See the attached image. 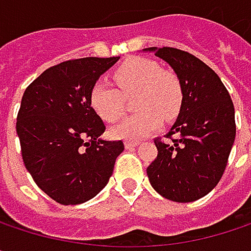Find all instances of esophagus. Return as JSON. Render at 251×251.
Returning <instances> with one entry per match:
<instances>
[{
  "label": "esophagus",
  "mask_w": 251,
  "mask_h": 251,
  "mask_svg": "<svg viewBox=\"0 0 251 251\" xmlns=\"http://www.w3.org/2000/svg\"><path fill=\"white\" fill-rule=\"evenodd\" d=\"M136 145H139V141H125V147L126 148H132V147H136Z\"/></svg>",
  "instance_id": "esophagus-1"
}]
</instances>
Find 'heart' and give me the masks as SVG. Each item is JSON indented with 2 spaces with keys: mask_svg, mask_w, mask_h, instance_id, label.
<instances>
[{
  "mask_svg": "<svg viewBox=\"0 0 251 251\" xmlns=\"http://www.w3.org/2000/svg\"><path fill=\"white\" fill-rule=\"evenodd\" d=\"M113 85L99 81L90 91L93 110L106 122H116L125 112V97L133 94L135 115L110 129L118 139L138 141L148 136L164 119H173L183 106V84L172 70L147 58H129L113 71Z\"/></svg>",
  "mask_w": 251,
  "mask_h": 251,
  "instance_id": "b5f03b06",
  "label": "heart"
}]
</instances>
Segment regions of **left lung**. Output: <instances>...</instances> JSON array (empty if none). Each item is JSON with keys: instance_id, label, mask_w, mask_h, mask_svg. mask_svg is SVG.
Masks as SVG:
<instances>
[{"instance_id": "left-lung-1", "label": "left lung", "mask_w": 251, "mask_h": 251, "mask_svg": "<svg viewBox=\"0 0 251 251\" xmlns=\"http://www.w3.org/2000/svg\"><path fill=\"white\" fill-rule=\"evenodd\" d=\"M181 79L183 106L164 142L154 139L157 158L148 166L151 186L166 199L193 202L221 180L235 139L234 104L221 78L205 62L176 48H147ZM176 138H174V135Z\"/></svg>"}]
</instances>
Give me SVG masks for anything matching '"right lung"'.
Returning <instances> with one entry per match:
<instances>
[{
  "instance_id": "obj_1",
  "label": "right lung",
  "mask_w": 251,
  "mask_h": 251,
  "mask_svg": "<svg viewBox=\"0 0 251 251\" xmlns=\"http://www.w3.org/2000/svg\"><path fill=\"white\" fill-rule=\"evenodd\" d=\"M119 61L79 58L48 68L25 88L17 115L22 157L34 183L61 205L94 198L109 181L122 141H104L106 126L90 104L96 81Z\"/></svg>"
}]
</instances>
